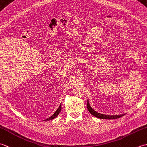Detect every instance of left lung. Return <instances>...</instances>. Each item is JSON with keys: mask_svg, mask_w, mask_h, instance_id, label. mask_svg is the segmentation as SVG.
Here are the masks:
<instances>
[{"mask_svg": "<svg viewBox=\"0 0 147 147\" xmlns=\"http://www.w3.org/2000/svg\"><path fill=\"white\" fill-rule=\"evenodd\" d=\"M87 108H88V111L90 112V114H92L93 116H95L97 118L100 119H115L121 117L122 116L125 115V114H121V115H105V114H102L100 113H98L96 111L91 107V106L89 104V101H87Z\"/></svg>", "mask_w": 147, "mask_h": 147, "instance_id": "1", "label": "left lung"}]
</instances>
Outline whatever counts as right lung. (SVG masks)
<instances>
[{"label": "right lung", "mask_w": 147, "mask_h": 147, "mask_svg": "<svg viewBox=\"0 0 147 147\" xmlns=\"http://www.w3.org/2000/svg\"><path fill=\"white\" fill-rule=\"evenodd\" d=\"M61 111V104L60 105V106H59V108L57 109V111H56L54 112V114L52 115L51 117H49V118H47V119H45L44 121H49V120L54 119V118H55L56 117H57V115H59V114L60 113Z\"/></svg>", "instance_id": "obj_1"}]
</instances>
